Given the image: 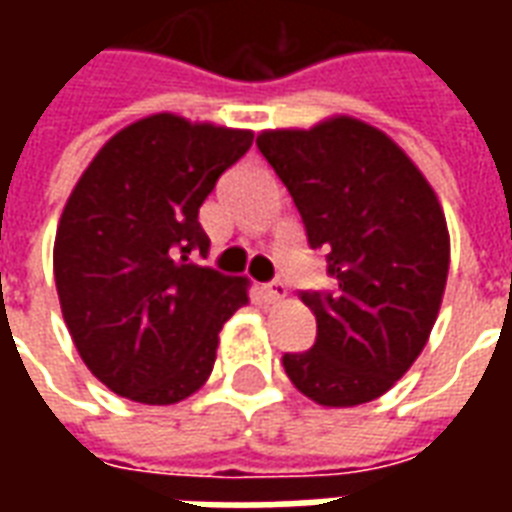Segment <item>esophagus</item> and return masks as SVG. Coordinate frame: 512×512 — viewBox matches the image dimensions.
<instances>
[{"mask_svg": "<svg viewBox=\"0 0 512 512\" xmlns=\"http://www.w3.org/2000/svg\"><path fill=\"white\" fill-rule=\"evenodd\" d=\"M285 293H288V288H285L282 279H274V282L263 285V296H266L268 301H282L285 299Z\"/></svg>", "mask_w": 512, "mask_h": 512, "instance_id": "34e87169", "label": "esophagus"}]
</instances>
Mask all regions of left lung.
I'll return each mask as SVG.
<instances>
[{
    "mask_svg": "<svg viewBox=\"0 0 512 512\" xmlns=\"http://www.w3.org/2000/svg\"><path fill=\"white\" fill-rule=\"evenodd\" d=\"M257 147L332 277L299 293L318 337L282 356L285 373L321 406L370 403L414 365L436 323L450 268L444 211L414 161L354 117L263 131Z\"/></svg>",
    "mask_w": 512,
    "mask_h": 512,
    "instance_id": "left-lung-1",
    "label": "left lung"
}]
</instances>
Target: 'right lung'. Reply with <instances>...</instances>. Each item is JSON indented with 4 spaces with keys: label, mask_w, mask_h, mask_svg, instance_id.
<instances>
[{
    "label": "right lung",
    "mask_w": 512,
    "mask_h": 512,
    "mask_svg": "<svg viewBox=\"0 0 512 512\" xmlns=\"http://www.w3.org/2000/svg\"><path fill=\"white\" fill-rule=\"evenodd\" d=\"M252 131L150 115L84 169L54 238V282L76 351L115 395L169 406L194 395L249 282L197 263L200 205Z\"/></svg>",
    "instance_id": "right-lung-1"
}]
</instances>
